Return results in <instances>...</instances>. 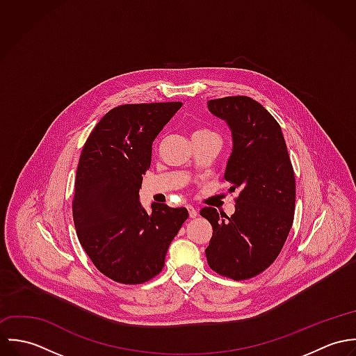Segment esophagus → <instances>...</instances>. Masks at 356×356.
<instances>
[{"instance_id":"1","label":"esophagus","mask_w":356,"mask_h":356,"mask_svg":"<svg viewBox=\"0 0 356 356\" xmlns=\"http://www.w3.org/2000/svg\"><path fill=\"white\" fill-rule=\"evenodd\" d=\"M188 211H189V216H191V218H196V216L199 215L197 208H195L193 205H188Z\"/></svg>"}]
</instances>
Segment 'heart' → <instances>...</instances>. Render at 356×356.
I'll use <instances>...</instances> for the list:
<instances>
[{"mask_svg":"<svg viewBox=\"0 0 356 356\" xmlns=\"http://www.w3.org/2000/svg\"><path fill=\"white\" fill-rule=\"evenodd\" d=\"M195 134H215V133H212V131H208V130H199V131H196Z\"/></svg>","mask_w":356,"mask_h":356,"instance_id":"heart-1","label":"heart"}]
</instances>
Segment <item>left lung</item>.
<instances>
[{
    "label": "left lung",
    "mask_w": 356,
    "mask_h": 356,
    "mask_svg": "<svg viewBox=\"0 0 356 356\" xmlns=\"http://www.w3.org/2000/svg\"><path fill=\"white\" fill-rule=\"evenodd\" d=\"M207 104L232 131L225 179L240 195L232 216L212 207L200 211L213 230L205 256L218 274L247 280L266 270L288 238L295 213V174L281 127L263 105L247 96Z\"/></svg>",
    "instance_id": "1"
}]
</instances>
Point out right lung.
Wrapping results in <instances>:
<instances>
[{
	"label": "right lung",
	"instance_id": "1",
	"mask_svg": "<svg viewBox=\"0 0 356 356\" xmlns=\"http://www.w3.org/2000/svg\"><path fill=\"white\" fill-rule=\"evenodd\" d=\"M182 102L126 104L111 109L90 133L76 170L72 202L81 245L102 274L120 284L157 275L188 209L140 203L152 144Z\"/></svg>",
	"mask_w": 356,
	"mask_h": 356
}]
</instances>
